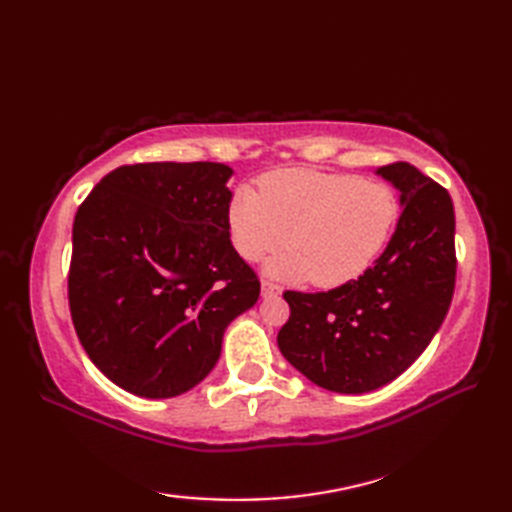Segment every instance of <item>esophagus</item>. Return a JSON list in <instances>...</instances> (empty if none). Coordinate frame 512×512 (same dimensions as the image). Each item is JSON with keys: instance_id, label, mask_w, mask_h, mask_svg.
<instances>
[{"instance_id": "34e87169", "label": "esophagus", "mask_w": 512, "mask_h": 512, "mask_svg": "<svg viewBox=\"0 0 512 512\" xmlns=\"http://www.w3.org/2000/svg\"><path fill=\"white\" fill-rule=\"evenodd\" d=\"M279 295H281V288L277 284H273V281H262V297L264 299H273Z\"/></svg>"}]
</instances>
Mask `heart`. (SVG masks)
<instances>
[{
    "label": "heart",
    "mask_w": 512,
    "mask_h": 512,
    "mask_svg": "<svg viewBox=\"0 0 512 512\" xmlns=\"http://www.w3.org/2000/svg\"><path fill=\"white\" fill-rule=\"evenodd\" d=\"M226 217L233 246L248 262L286 242L288 253L270 264L275 275L341 288L385 253L400 220V200L387 184L350 173L281 169L259 180V193L237 189Z\"/></svg>",
    "instance_id": "obj_1"
}]
</instances>
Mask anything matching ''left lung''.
Instances as JSON below:
<instances>
[{
	"label": "left lung",
	"mask_w": 512,
	"mask_h": 512,
	"mask_svg": "<svg viewBox=\"0 0 512 512\" xmlns=\"http://www.w3.org/2000/svg\"><path fill=\"white\" fill-rule=\"evenodd\" d=\"M376 173L400 191L402 206L385 253L352 284L284 292L290 319L277 334L281 354L336 394H365L405 372L440 330L455 288L449 191L409 162Z\"/></svg>",
	"instance_id": "8db88e82"
}]
</instances>
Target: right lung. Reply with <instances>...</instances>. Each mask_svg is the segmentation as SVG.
I'll return each mask as SVG.
<instances>
[{"label": "right lung", "instance_id": "right-lung-1", "mask_svg": "<svg viewBox=\"0 0 512 512\" xmlns=\"http://www.w3.org/2000/svg\"><path fill=\"white\" fill-rule=\"evenodd\" d=\"M220 162H138L96 184L72 226L76 336L114 385L173 398L209 376L259 279L231 244Z\"/></svg>", "mask_w": 512, "mask_h": 512}]
</instances>
